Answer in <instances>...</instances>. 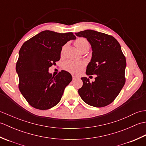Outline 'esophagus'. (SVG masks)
<instances>
[{
  "label": "esophagus",
  "mask_w": 146,
  "mask_h": 146,
  "mask_svg": "<svg viewBox=\"0 0 146 146\" xmlns=\"http://www.w3.org/2000/svg\"><path fill=\"white\" fill-rule=\"evenodd\" d=\"M72 77H73V80H76L77 78H78V76H74V75H73Z\"/></svg>",
  "instance_id": "1"
}]
</instances>
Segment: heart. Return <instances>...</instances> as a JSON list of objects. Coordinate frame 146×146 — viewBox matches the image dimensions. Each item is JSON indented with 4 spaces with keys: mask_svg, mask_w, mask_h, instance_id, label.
Here are the masks:
<instances>
[{
    "mask_svg": "<svg viewBox=\"0 0 146 146\" xmlns=\"http://www.w3.org/2000/svg\"><path fill=\"white\" fill-rule=\"evenodd\" d=\"M74 44L80 51H82L83 49L89 48L90 47L88 40L84 38H78L74 41ZM84 66L85 63L83 62L73 60L66 61L63 65V68L65 70L69 71L74 75H78L81 73Z\"/></svg>",
    "mask_w": 146,
    "mask_h": 146,
    "instance_id": "1",
    "label": "heart"
}]
</instances>
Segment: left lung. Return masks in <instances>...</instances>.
Returning a JSON list of instances; mask_svg holds the SVG:
<instances>
[{
    "label": "left lung",
    "mask_w": 146,
    "mask_h": 146,
    "mask_svg": "<svg viewBox=\"0 0 146 146\" xmlns=\"http://www.w3.org/2000/svg\"><path fill=\"white\" fill-rule=\"evenodd\" d=\"M75 35L86 38L90 44L92 57L86 74L97 75L92 82L82 77L83 86L78 94L91 106H107L115 99L125 83L126 60L121 46L113 36L94 30H85Z\"/></svg>",
    "instance_id": "left-lung-1"
}]
</instances>
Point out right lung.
Returning <instances> with one entry per match:
<instances>
[{"label": "right lung", "instance_id": "obj_1", "mask_svg": "<svg viewBox=\"0 0 146 146\" xmlns=\"http://www.w3.org/2000/svg\"><path fill=\"white\" fill-rule=\"evenodd\" d=\"M75 39L73 33L46 30L21 46L15 68L19 79V88L33 107L48 110L60 102L72 76L64 70L54 76L48 72L49 68L60 60L62 46Z\"/></svg>", "mask_w": 146, "mask_h": 146}]
</instances>
